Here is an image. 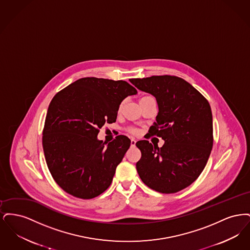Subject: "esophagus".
<instances>
[{
	"instance_id": "obj_1",
	"label": "esophagus",
	"mask_w": 250,
	"mask_h": 250,
	"mask_svg": "<svg viewBox=\"0 0 250 250\" xmlns=\"http://www.w3.org/2000/svg\"><path fill=\"white\" fill-rule=\"evenodd\" d=\"M136 143H137V141L136 140H134V139H131V146H135L136 145Z\"/></svg>"
}]
</instances>
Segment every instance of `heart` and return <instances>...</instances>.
Instances as JSON below:
<instances>
[{"mask_svg": "<svg viewBox=\"0 0 250 250\" xmlns=\"http://www.w3.org/2000/svg\"><path fill=\"white\" fill-rule=\"evenodd\" d=\"M148 97H151V96H143V98H141V100H142V99H145V98H148ZM129 131H130L132 134H136V133L138 132V130H137V129H135V128H130Z\"/></svg>", "mask_w": 250, "mask_h": 250, "instance_id": "heart-1", "label": "heart"}]
</instances>
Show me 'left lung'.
<instances>
[{
  "label": "left lung",
  "mask_w": 250,
  "mask_h": 250,
  "mask_svg": "<svg viewBox=\"0 0 250 250\" xmlns=\"http://www.w3.org/2000/svg\"><path fill=\"white\" fill-rule=\"evenodd\" d=\"M139 90L155 96L158 106L149 133L162 147L136 143L142 152L136 168L143 183L160 193L182 190L200 176L213 147V116L208 101L190 83L175 76L132 79Z\"/></svg>",
  "instance_id": "left-lung-1"
}]
</instances>
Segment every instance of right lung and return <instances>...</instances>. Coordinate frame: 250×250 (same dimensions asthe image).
<instances>
[{"mask_svg":"<svg viewBox=\"0 0 250 250\" xmlns=\"http://www.w3.org/2000/svg\"><path fill=\"white\" fill-rule=\"evenodd\" d=\"M137 93L124 81L83 78L53 97L42 143L48 169L61 188L88 200L110 186L131 141L120 135L107 144L97 135L106 123L116 122L122 101Z\"/></svg>","mask_w":250,"mask_h":250,"instance_id":"add662e5","label":"right lung"}]
</instances>
